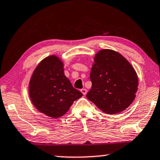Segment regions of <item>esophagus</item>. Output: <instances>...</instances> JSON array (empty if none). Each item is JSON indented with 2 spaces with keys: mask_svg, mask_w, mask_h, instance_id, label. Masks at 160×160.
Masks as SVG:
<instances>
[{
  "mask_svg": "<svg viewBox=\"0 0 160 160\" xmlns=\"http://www.w3.org/2000/svg\"><path fill=\"white\" fill-rule=\"evenodd\" d=\"M80 91H81V92H82L83 95H86L88 90L85 89V88H82V89H81Z\"/></svg>",
  "mask_w": 160,
  "mask_h": 160,
  "instance_id": "1",
  "label": "esophagus"
}]
</instances>
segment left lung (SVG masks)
<instances>
[{
  "label": "left lung",
  "mask_w": 160,
  "mask_h": 160,
  "mask_svg": "<svg viewBox=\"0 0 160 160\" xmlns=\"http://www.w3.org/2000/svg\"><path fill=\"white\" fill-rule=\"evenodd\" d=\"M88 100L106 113L116 114L133 103L138 90L137 74L120 53L104 49L95 54L90 75Z\"/></svg>",
  "instance_id": "obj_1"
}]
</instances>
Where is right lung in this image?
Wrapping results in <instances>:
<instances>
[{
  "mask_svg": "<svg viewBox=\"0 0 160 160\" xmlns=\"http://www.w3.org/2000/svg\"><path fill=\"white\" fill-rule=\"evenodd\" d=\"M28 94L38 111L54 118L65 115L73 102L82 96L65 75L62 60L54 54L43 59L35 68Z\"/></svg>",
  "mask_w": 160,
  "mask_h": 160,
  "instance_id": "right-lung-1",
  "label": "right lung"
}]
</instances>
